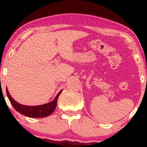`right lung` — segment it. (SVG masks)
<instances>
[{
    "mask_svg": "<svg viewBox=\"0 0 147 147\" xmlns=\"http://www.w3.org/2000/svg\"><path fill=\"white\" fill-rule=\"evenodd\" d=\"M61 92L62 90L57 94L56 97H55V99L52 102L47 103L45 104L38 106H25L16 102L11 97V96L10 95L7 88H6L7 95L10 103L13 106V107L14 108L15 110L18 111L21 114L23 115L34 118L45 117L50 115V114H52L53 113V111H55V108H56L59 96L60 95Z\"/></svg>",
    "mask_w": 147,
    "mask_h": 147,
    "instance_id": "right-lung-1",
    "label": "right lung"
}]
</instances>
